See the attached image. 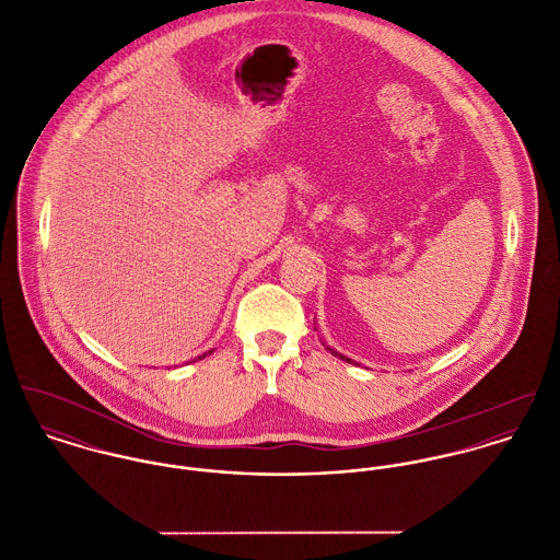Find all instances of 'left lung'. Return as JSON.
Instances as JSON below:
<instances>
[{"label":"left lung","mask_w":560,"mask_h":560,"mask_svg":"<svg viewBox=\"0 0 560 560\" xmlns=\"http://www.w3.org/2000/svg\"><path fill=\"white\" fill-rule=\"evenodd\" d=\"M329 351H331V349H329ZM331 355H336V358H340V360H345V362H351V364H355V362H353V360H349V358H345V355H340V353H338V351H331Z\"/></svg>","instance_id":"left-lung-1"}]
</instances>
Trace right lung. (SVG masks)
Segmentation results:
<instances>
[{"instance_id": "right-lung-1", "label": "right lung", "mask_w": 560, "mask_h": 560, "mask_svg": "<svg viewBox=\"0 0 560 560\" xmlns=\"http://www.w3.org/2000/svg\"><path fill=\"white\" fill-rule=\"evenodd\" d=\"M202 358H207V353H205V355H202ZM202 358H200V360H202Z\"/></svg>"}]
</instances>
